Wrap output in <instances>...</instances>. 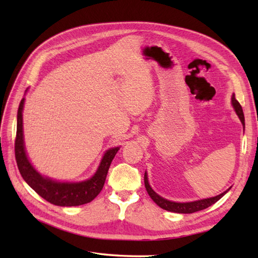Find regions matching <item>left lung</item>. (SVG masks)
Listing matches in <instances>:
<instances>
[{
	"instance_id": "left-lung-1",
	"label": "left lung",
	"mask_w": 258,
	"mask_h": 258,
	"mask_svg": "<svg viewBox=\"0 0 258 258\" xmlns=\"http://www.w3.org/2000/svg\"><path fill=\"white\" fill-rule=\"evenodd\" d=\"M231 103L232 106L234 108L235 113L238 116L239 120L242 122L243 128H245V118H244V113H243V108L240 106V104L237 102L236 98H235V94L232 95L231 98ZM144 184H145V188L147 190V193L151 196V199L154 201L156 204L160 206L161 208L168 212H173V213H178V214H191L195 212H199L202 210H205V208L210 207L211 205L215 204L217 201H220L222 197L225 195L227 191L231 189L232 187H229L228 189H226L225 191H223L222 194L217 195V196H213L210 197V199H203V200H197V201H193V202H173L164 199L161 195H158L156 191L152 188V186L150 185L149 182V177H147V172L145 171L144 174Z\"/></svg>"
}]
</instances>
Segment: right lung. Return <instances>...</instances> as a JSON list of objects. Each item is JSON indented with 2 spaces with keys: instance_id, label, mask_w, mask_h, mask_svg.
<instances>
[{
  "instance_id": "add662e5",
  "label": "right lung",
  "mask_w": 258,
  "mask_h": 258,
  "mask_svg": "<svg viewBox=\"0 0 258 258\" xmlns=\"http://www.w3.org/2000/svg\"><path fill=\"white\" fill-rule=\"evenodd\" d=\"M27 92V90L25 91ZM25 95V94H24ZM25 97L21 100L16 125L15 158L22 177L36 193L51 204L57 206H79L92 202L100 194L108 172L109 165L120 146L111 147L104 153L96 172L90 178L79 182H64L41 174L33 166L25 150L23 132V109Z\"/></svg>"
}]
</instances>
